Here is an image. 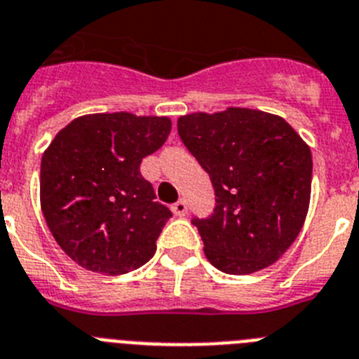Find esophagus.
<instances>
[{"label": "esophagus", "instance_id": "34e87169", "mask_svg": "<svg viewBox=\"0 0 359 359\" xmlns=\"http://www.w3.org/2000/svg\"><path fill=\"white\" fill-rule=\"evenodd\" d=\"M171 210H173V213H175L177 217H184V215L188 213V204H186V201L180 198L179 202H175V204L171 205Z\"/></svg>", "mask_w": 359, "mask_h": 359}]
</instances>
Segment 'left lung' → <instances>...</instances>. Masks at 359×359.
<instances>
[{
  "label": "left lung",
  "mask_w": 359,
  "mask_h": 359,
  "mask_svg": "<svg viewBox=\"0 0 359 359\" xmlns=\"http://www.w3.org/2000/svg\"><path fill=\"white\" fill-rule=\"evenodd\" d=\"M177 130L217 197L210 218H193L205 258L227 274L269 267L309 211V146L282 117L251 108L182 115Z\"/></svg>",
  "instance_id": "left-lung-1"
}]
</instances>
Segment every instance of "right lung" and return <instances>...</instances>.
Listing matches in <instances>:
<instances>
[{
  "label": "right lung",
  "instance_id": "right-lung-1",
  "mask_svg": "<svg viewBox=\"0 0 359 359\" xmlns=\"http://www.w3.org/2000/svg\"><path fill=\"white\" fill-rule=\"evenodd\" d=\"M170 132L168 117L92 114L67 124L45 149L43 215L59 248L81 267L115 276L154 257L171 211L155 201L141 162Z\"/></svg>",
  "mask_w": 359,
  "mask_h": 359
}]
</instances>
